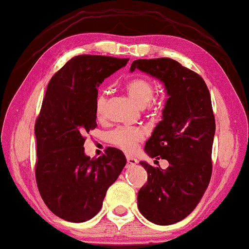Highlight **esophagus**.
I'll list each match as a JSON object with an SVG mask.
<instances>
[{
  "label": "esophagus",
  "mask_w": 249,
  "mask_h": 249,
  "mask_svg": "<svg viewBox=\"0 0 249 249\" xmlns=\"http://www.w3.org/2000/svg\"><path fill=\"white\" fill-rule=\"evenodd\" d=\"M126 163H127V167H134L137 163V159L134 157H129V156H126Z\"/></svg>",
  "instance_id": "esophagus-1"
}]
</instances>
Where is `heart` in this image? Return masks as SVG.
I'll return each instance as SVG.
<instances>
[{
    "instance_id": "1",
    "label": "heart",
    "mask_w": 249,
    "mask_h": 249,
    "mask_svg": "<svg viewBox=\"0 0 249 249\" xmlns=\"http://www.w3.org/2000/svg\"><path fill=\"white\" fill-rule=\"evenodd\" d=\"M125 90L128 95L140 107H145L149 112L157 113L161 109L162 99L153 98L154 83L149 79L144 77H137L128 80L125 83ZM107 94L105 92H100L95 99V115L101 119L105 114L107 108ZM144 140V132L140 128L135 127H119L107 134V141L119 148L127 153H132L136 149L137 144Z\"/></svg>"
}]
</instances>
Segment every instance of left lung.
Here are the masks:
<instances>
[{"label":"left lung","mask_w":249,"mask_h":249,"mask_svg":"<svg viewBox=\"0 0 249 249\" xmlns=\"http://www.w3.org/2000/svg\"><path fill=\"white\" fill-rule=\"evenodd\" d=\"M135 69L162 81L169 96L162 121L145 145L151 158L166 159L169 167L141 161L148 178L138 191L137 206L148 221L170 225L196 209L212 175L215 119L210 91L200 74L174 59H138L130 66Z\"/></svg>","instance_id":"obj_1"}]
</instances>
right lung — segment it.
<instances>
[{
  "mask_svg": "<svg viewBox=\"0 0 249 249\" xmlns=\"http://www.w3.org/2000/svg\"><path fill=\"white\" fill-rule=\"evenodd\" d=\"M128 58L80 54L53 75L35 123L37 187L58 217L89 221L102 208L108 187L126 165L120 149L108 147L98 158L84 155V142L96 127L95 99L105 78Z\"/></svg>",
  "mask_w": 249,
  "mask_h": 249,
  "instance_id": "obj_1",
  "label": "right lung"
}]
</instances>
